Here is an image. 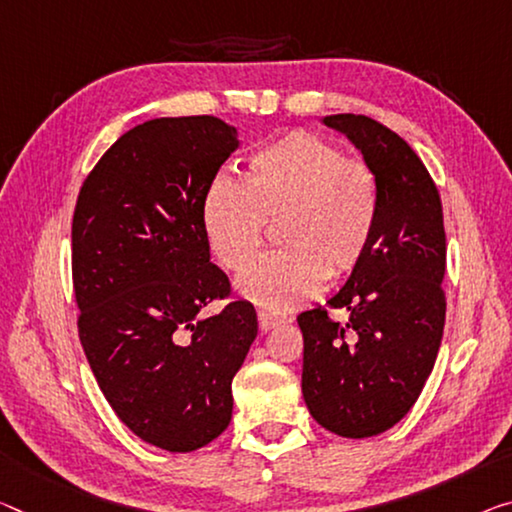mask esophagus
Segmentation results:
<instances>
[{
  "instance_id": "obj_1",
  "label": "esophagus",
  "mask_w": 512,
  "mask_h": 512,
  "mask_svg": "<svg viewBox=\"0 0 512 512\" xmlns=\"http://www.w3.org/2000/svg\"><path fill=\"white\" fill-rule=\"evenodd\" d=\"M288 318L281 316V313H272V311H258V327L263 329V332H270V329L279 327L286 322Z\"/></svg>"
}]
</instances>
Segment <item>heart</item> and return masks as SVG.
Segmentation results:
<instances>
[{
  "instance_id": "obj_1",
  "label": "heart",
  "mask_w": 512,
  "mask_h": 512,
  "mask_svg": "<svg viewBox=\"0 0 512 512\" xmlns=\"http://www.w3.org/2000/svg\"><path fill=\"white\" fill-rule=\"evenodd\" d=\"M380 217V185L366 162L334 141L293 130L249 153L245 178L219 174L201 201L206 242L226 270L247 267L261 249L265 222L277 240L238 279V293L270 311H288L343 279L364 261Z\"/></svg>"
}]
</instances>
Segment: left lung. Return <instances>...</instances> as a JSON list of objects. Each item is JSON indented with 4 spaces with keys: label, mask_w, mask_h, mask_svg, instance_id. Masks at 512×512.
Returning a JSON list of instances; mask_svg holds the SVG:
<instances>
[{
    "label": "left lung",
    "mask_w": 512,
    "mask_h": 512,
    "mask_svg": "<svg viewBox=\"0 0 512 512\" xmlns=\"http://www.w3.org/2000/svg\"><path fill=\"white\" fill-rule=\"evenodd\" d=\"M380 185V217L364 261L325 309L297 316L304 336L302 393L313 419L341 437L389 430L412 410L442 345L446 233L437 185L410 144L361 114L325 116Z\"/></svg>",
    "instance_id": "1"
}]
</instances>
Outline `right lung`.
I'll use <instances>...</instances> for the list:
<instances>
[{"label": "right lung", "instance_id": "1", "mask_svg": "<svg viewBox=\"0 0 512 512\" xmlns=\"http://www.w3.org/2000/svg\"><path fill=\"white\" fill-rule=\"evenodd\" d=\"M215 116L153 119L116 139L86 176L73 215L77 329L100 391L144 442L190 453L229 428L231 382L258 334L210 263L201 201L238 148Z\"/></svg>", "mask_w": 512, "mask_h": 512}]
</instances>
